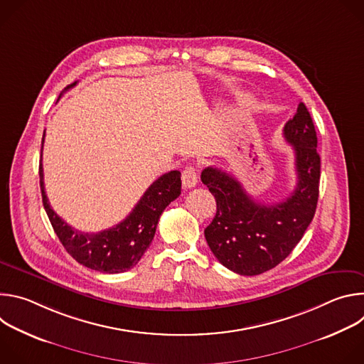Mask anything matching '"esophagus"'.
I'll use <instances>...</instances> for the list:
<instances>
[{"label":"esophagus","instance_id":"obj_1","mask_svg":"<svg viewBox=\"0 0 364 364\" xmlns=\"http://www.w3.org/2000/svg\"><path fill=\"white\" fill-rule=\"evenodd\" d=\"M181 180H183V187H184V188H193V187H196V184H197V181H198L197 170L193 168V167H187V168L183 171Z\"/></svg>","mask_w":364,"mask_h":364}]
</instances>
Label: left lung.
I'll use <instances>...</instances> for the list:
<instances>
[{
	"label": "left lung",
	"instance_id": "left-lung-1",
	"mask_svg": "<svg viewBox=\"0 0 364 364\" xmlns=\"http://www.w3.org/2000/svg\"><path fill=\"white\" fill-rule=\"evenodd\" d=\"M284 138L294 148L296 186L281 203L255 201L220 168L201 173L218 204L216 216L204 229L207 245L223 267L239 275H259L281 264L316 215L321 161L314 122L302 102L285 124Z\"/></svg>",
	"mask_w": 364,
	"mask_h": 364
}]
</instances>
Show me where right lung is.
Here are the masks:
<instances>
[{
	"label": "right lung",
	"instance_id": "right-lung-1",
	"mask_svg": "<svg viewBox=\"0 0 364 364\" xmlns=\"http://www.w3.org/2000/svg\"><path fill=\"white\" fill-rule=\"evenodd\" d=\"M75 85L76 82L65 90ZM38 174L44 210L59 240L80 265L103 274L125 272L139 262L154 239L161 213L181 194V173L177 170L166 173L148 187L132 212L121 223L97 233H83L69 226L50 207L44 191L41 160Z\"/></svg>",
	"mask_w": 364,
	"mask_h": 364
}]
</instances>
